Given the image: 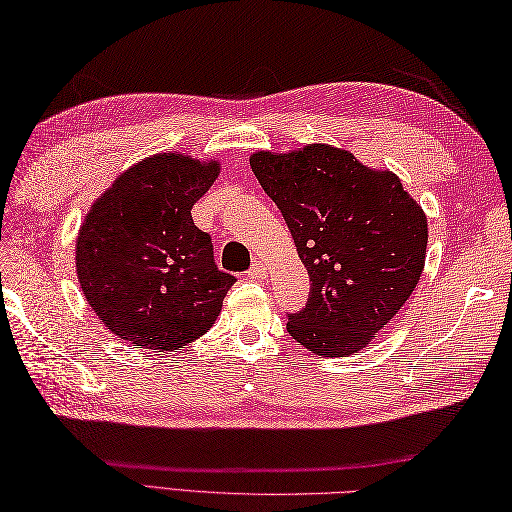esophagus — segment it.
<instances>
[{
  "instance_id": "obj_1",
  "label": "esophagus",
  "mask_w": 512,
  "mask_h": 512,
  "mask_svg": "<svg viewBox=\"0 0 512 512\" xmlns=\"http://www.w3.org/2000/svg\"><path fill=\"white\" fill-rule=\"evenodd\" d=\"M265 276H267V269L263 263H260V260H256V263L247 271V278H252V280H263Z\"/></svg>"
}]
</instances>
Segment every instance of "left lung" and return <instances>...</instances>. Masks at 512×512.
I'll return each instance as SVG.
<instances>
[{"label":"left lung","mask_w":512,"mask_h":512,"mask_svg":"<svg viewBox=\"0 0 512 512\" xmlns=\"http://www.w3.org/2000/svg\"><path fill=\"white\" fill-rule=\"evenodd\" d=\"M249 165L309 274L307 305L287 314L291 338L322 358L358 353L420 280L429 241L422 207L398 176L331 145L256 152Z\"/></svg>","instance_id":"obj_1"}]
</instances>
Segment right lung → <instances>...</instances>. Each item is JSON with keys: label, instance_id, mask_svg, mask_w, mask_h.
<instances>
[{"label": "right lung", "instance_id": "1", "mask_svg": "<svg viewBox=\"0 0 512 512\" xmlns=\"http://www.w3.org/2000/svg\"><path fill=\"white\" fill-rule=\"evenodd\" d=\"M221 165L163 152L125 170L77 238V276L99 320L137 349L185 347L214 325L236 283L214 263L192 205Z\"/></svg>", "mask_w": 512, "mask_h": 512}]
</instances>
